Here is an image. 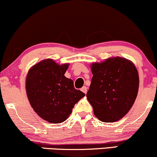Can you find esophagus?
I'll return each mask as SVG.
<instances>
[{
  "label": "esophagus",
  "instance_id": "34e87169",
  "mask_svg": "<svg viewBox=\"0 0 157 157\" xmlns=\"http://www.w3.org/2000/svg\"><path fill=\"white\" fill-rule=\"evenodd\" d=\"M81 91H82L84 94H86V93H87V87H86V86H83V87L81 89Z\"/></svg>",
  "mask_w": 157,
  "mask_h": 157
}]
</instances>
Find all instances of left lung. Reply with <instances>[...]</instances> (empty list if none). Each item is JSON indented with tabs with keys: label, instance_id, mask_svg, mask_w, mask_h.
<instances>
[{
	"label": "left lung",
	"instance_id": "1",
	"mask_svg": "<svg viewBox=\"0 0 157 157\" xmlns=\"http://www.w3.org/2000/svg\"><path fill=\"white\" fill-rule=\"evenodd\" d=\"M93 77L88 100L100 121L120 120L134 105L139 89V75L134 64L120 57H109L91 66Z\"/></svg>",
	"mask_w": 157,
	"mask_h": 157
}]
</instances>
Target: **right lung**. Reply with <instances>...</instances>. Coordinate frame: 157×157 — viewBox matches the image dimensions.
Masks as SVG:
<instances>
[{
    "instance_id": "right-lung-1",
    "label": "right lung",
    "mask_w": 157,
    "mask_h": 157,
    "mask_svg": "<svg viewBox=\"0 0 157 157\" xmlns=\"http://www.w3.org/2000/svg\"><path fill=\"white\" fill-rule=\"evenodd\" d=\"M68 65L46 59L27 74L26 90L30 105L39 117L51 123L67 120L75 104L85 96L75 89L72 80L65 77Z\"/></svg>"
}]
</instances>
